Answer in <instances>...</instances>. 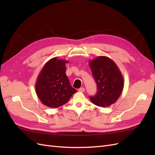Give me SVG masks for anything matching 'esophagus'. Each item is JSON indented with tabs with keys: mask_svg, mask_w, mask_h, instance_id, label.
Returning <instances> with one entry per match:
<instances>
[{
	"mask_svg": "<svg viewBox=\"0 0 155 155\" xmlns=\"http://www.w3.org/2000/svg\"><path fill=\"white\" fill-rule=\"evenodd\" d=\"M78 91H79V92H83L84 91H85V88L81 87L80 88L78 89Z\"/></svg>",
	"mask_w": 155,
	"mask_h": 155,
	"instance_id": "obj_1",
	"label": "esophagus"
}]
</instances>
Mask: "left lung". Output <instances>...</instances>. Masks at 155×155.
Listing matches in <instances>:
<instances>
[{"label":"left lung","instance_id":"obj_1","mask_svg":"<svg viewBox=\"0 0 155 155\" xmlns=\"http://www.w3.org/2000/svg\"><path fill=\"white\" fill-rule=\"evenodd\" d=\"M89 65L97 88L96 94L90 96L91 102L100 107L114 104L124 86L122 74L118 66L113 60L106 56H98L90 61Z\"/></svg>","mask_w":155,"mask_h":155}]
</instances>
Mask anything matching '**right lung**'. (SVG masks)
Masks as SVG:
<instances>
[{"label":"right lung","instance_id":"1","mask_svg":"<svg viewBox=\"0 0 155 155\" xmlns=\"http://www.w3.org/2000/svg\"><path fill=\"white\" fill-rule=\"evenodd\" d=\"M68 61L57 57L46 63L37 78L35 92L42 104L51 108H58L68 102L76 92L70 85L66 75L65 65Z\"/></svg>","mask_w":155,"mask_h":155}]
</instances>
